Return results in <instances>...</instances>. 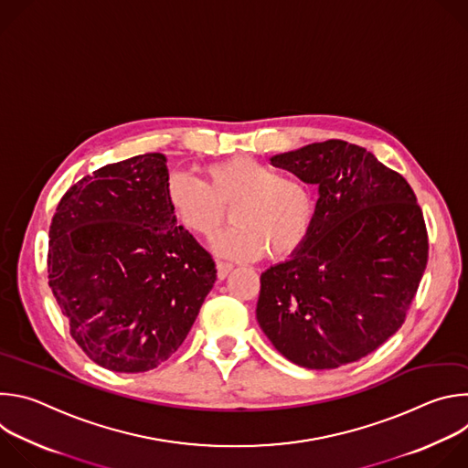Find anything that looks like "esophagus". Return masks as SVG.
Listing matches in <instances>:
<instances>
[{"mask_svg": "<svg viewBox=\"0 0 468 468\" xmlns=\"http://www.w3.org/2000/svg\"><path fill=\"white\" fill-rule=\"evenodd\" d=\"M231 271H233V264H229V262H217V276H218V280H226Z\"/></svg>", "mask_w": 468, "mask_h": 468, "instance_id": "1", "label": "esophagus"}]
</instances>
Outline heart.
Wrapping results in <instances>:
<instances>
[{"instance_id": "obj_1", "label": "heart", "mask_w": 468, "mask_h": 468, "mask_svg": "<svg viewBox=\"0 0 468 468\" xmlns=\"http://www.w3.org/2000/svg\"><path fill=\"white\" fill-rule=\"evenodd\" d=\"M166 204L176 220L192 235L211 239L226 218L235 224L213 240L217 255L255 261L266 253L282 261L305 242L314 196L307 183L280 176L253 157L239 155L206 168V183L186 172H170L165 183Z\"/></svg>"}]
</instances>
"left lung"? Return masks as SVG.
Segmentation results:
<instances>
[{
    "instance_id": "left-lung-1",
    "label": "left lung",
    "mask_w": 468,
    "mask_h": 468,
    "mask_svg": "<svg viewBox=\"0 0 468 468\" xmlns=\"http://www.w3.org/2000/svg\"><path fill=\"white\" fill-rule=\"evenodd\" d=\"M272 165L318 186L311 231L261 274L257 322L289 361L339 368L402 327L428 264V231L410 183L345 141L307 144Z\"/></svg>"
}]
</instances>
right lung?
<instances>
[{"mask_svg": "<svg viewBox=\"0 0 468 468\" xmlns=\"http://www.w3.org/2000/svg\"><path fill=\"white\" fill-rule=\"evenodd\" d=\"M166 177L163 154L101 166L66 190L49 226L53 296L72 339L112 372L166 361L217 282L166 204Z\"/></svg>", "mask_w": 468, "mask_h": 468, "instance_id": "add662e5", "label": "right lung"}]
</instances>
